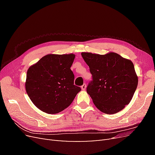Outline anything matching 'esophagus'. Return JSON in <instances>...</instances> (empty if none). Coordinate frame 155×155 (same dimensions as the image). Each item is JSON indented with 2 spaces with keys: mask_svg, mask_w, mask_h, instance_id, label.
<instances>
[{
  "mask_svg": "<svg viewBox=\"0 0 155 155\" xmlns=\"http://www.w3.org/2000/svg\"><path fill=\"white\" fill-rule=\"evenodd\" d=\"M86 88H87L86 84H83V85L81 86V89H82V90H83V91H85V89H86Z\"/></svg>",
  "mask_w": 155,
  "mask_h": 155,
  "instance_id": "esophagus-1",
  "label": "esophagus"
}]
</instances>
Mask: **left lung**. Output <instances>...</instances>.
Here are the masks:
<instances>
[{"mask_svg": "<svg viewBox=\"0 0 155 155\" xmlns=\"http://www.w3.org/2000/svg\"><path fill=\"white\" fill-rule=\"evenodd\" d=\"M81 55L92 75L87 92L94 104L108 114L122 110L132 100L138 86L133 62L114 52L105 55L82 52Z\"/></svg>", "mask_w": 155, "mask_h": 155, "instance_id": "1", "label": "left lung"}]
</instances>
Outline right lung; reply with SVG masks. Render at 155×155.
Listing matches in <instances>:
<instances>
[{"mask_svg": "<svg viewBox=\"0 0 155 155\" xmlns=\"http://www.w3.org/2000/svg\"><path fill=\"white\" fill-rule=\"evenodd\" d=\"M75 55L48 54L31 65L25 87L30 99L39 109L54 114L72 104L81 88L74 85L70 69Z\"/></svg>", "mask_w": 155, "mask_h": 155, "instance_id": "add662e5", "label": "right lung"}]
</instances>
